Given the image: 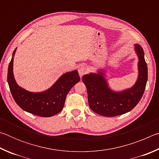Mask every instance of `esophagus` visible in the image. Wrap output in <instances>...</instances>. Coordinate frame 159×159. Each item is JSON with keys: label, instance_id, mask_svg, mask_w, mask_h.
I'll return each mask as SVG.
<instances>
[{"label": "esophagus", "instance_id": "34e87169", "mask_svg": "<svg viewBox=\"0 0 159 159\" xmlns=\"http://www.w3.org/2000/svg\"><path fill=\"white\" fill-rule=\"evenodd\" d=\"M78 71H79L80 76L82 77L83 75L87 73V68H86V66L85 65H80L79 69H78Z\"/></svg>", "mask_w": 159, "mask_h": 159}]
</instances>
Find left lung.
Wrapping results in <instances>:
<instances>
[{
    "instance_id": "8db88e82",
    "label": "left lung",
    "mask_w": 159,
    "mask_h": 159,
    "mask_svg": "<svg viewBox=\"0 0 159 159\" xmlns=\"http://www.w3.org/2000/svg\"><path fill=\"white\" fill-rule=\"evenodd\" d=\"M138 56V77L133 87L122 91H114L109 88L104 71L85 74L83 76L88 91V104L94 112L107 117L116 116L131 111L143 95L148 79L147 64L144 50L134 44Z\"/></svg>"
}]
</instances>
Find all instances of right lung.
I'll use <instances>...</instances> for the list:
<instances>
[{"instance_id":"1","label":"right lung","mask_w":159,"mask_h":159,"mask_svg":"<svg viewBox=\"0 0 159 159\" xmlns=\"http://www.w3.org/2000/svg\"><path fill=\"white\" fill-rule=\"evenodd\" d=\"M14 50L7 71V83L16 103L24 111L42 117H50L62 110L66 95L72 87L79 82L77 70L67 72L60 77L52 86L43 92L32 93L21 88L13 74Z\"/></svg>"}]
</instances>
